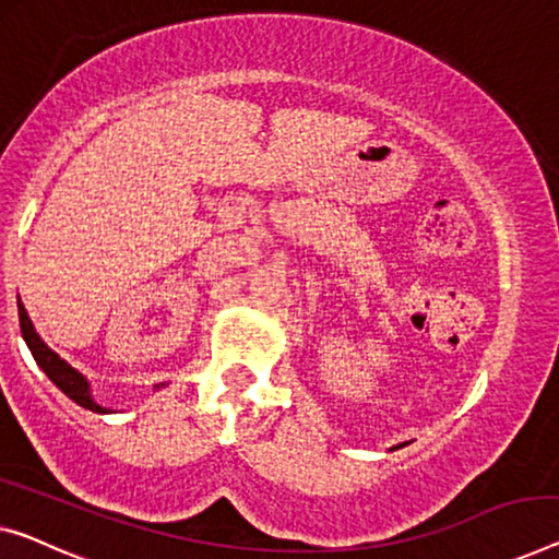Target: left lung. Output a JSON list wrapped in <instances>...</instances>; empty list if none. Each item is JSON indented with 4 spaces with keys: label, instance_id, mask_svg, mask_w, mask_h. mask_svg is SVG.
Returning <instances> with one entry per match:
<instances>
[{
    "label": "left lung",
    "instance_id": "1",
    "mask_svg": "<svg viewBox=\"0 0 559 559\" xmlns=\"http://www.w3.org/2000/svg\"><path fill=\"white\" fill-rule=\"evenodd\" d=\"M399 447H404V444H396V447H394V449H399Z\"/></svg>",
    "mask_w": 559,
    "mask_h": 559
}]
</instances>
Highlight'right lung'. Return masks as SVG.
<instances>
[{
  "mask_svg": "<svg viewBox=\"0 0 559 559\" xmlns=\"http://www.w3.org/2000/svg\"><path fill=\"white\" fill-rule=\"evenodd\" d=\"M20 326H22V336H24V344L29 346L32 356H35V361L41 371L47 373V379L52 381V384L62 391L64 396H70L74 404H80L82 409H90L95 414H110L112 409H107L97 402L93 396V386H90V381L85 373H80L74 366L67 364L60 354L52 352L45 341H41L39 333L35 331V323L27 316V308L20 304ZM165 386V384H160ZM155 386V389H160Z\"/></svg>",
  "mask_w": 559,
  "mask_h": 559,
  "instance_id": "1",
  "label": "right lung"
}]
</instances>
